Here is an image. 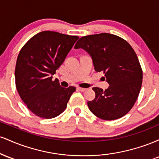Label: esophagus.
Listing matches in <instances>:
<instances>
[{"label":"esophagus","instance_id":"obj_1","mask_svg":"<svg viewBox=\"0 0 159 159\" xmlns=\"http://www.w3.org/2000/svg\"><path fill=\"white\" fill-rule=\"evenodd\" d=\"M78 90L79 91H81V92H84V91L87 90L86 88H82V87H78Z\"/></svg>","mask_w":159,"mask_h":159}]
</instances>
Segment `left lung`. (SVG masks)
<instances>
[{
    "label": "left lung",
    "mask_w": 159,
    "mask_h": 159,
    "mask_svg": "<svg viewBox=\"0 0 159 159\" xmlns=\"http://www.w3.org/2000/svg\"><path fill=\"white\" fill-rule=\"evenodd\" d=\"M75 48H82L92 58L96 72L105 74V90L93 87L96 97L87 102L95 116L105 120L119 119L132 109L141 88L143 72L136 53L129 43L102 33L80 38Z\"/></svg>",
    "instance_id": "1"
}]
</instances>
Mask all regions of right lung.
Segmentation results:
<instances>
[{
    "mask_svg": "<svg viewBox=\"0 0 159 159\" xmlns=\"http://www.w3.org/2000/svg\"><path fill=\"white\" fill-rule=\"evenodd\" d=\"M54 31L36 34L20 51L15 78L18 93L36 116L51 119L65 110L75 87L67 88L52 78L78 39Z\"/></svg>",
    "mask_w": 159,
    "mask_h": 159,
    "instance_id": "1",
    "label": "right lung"
}]
</instances>
